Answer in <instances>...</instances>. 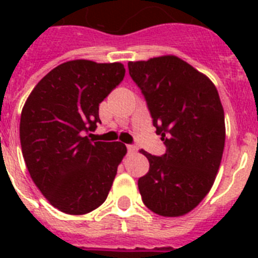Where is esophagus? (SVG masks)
<instances>
[{
	"mask_svg": "<svg viewBox=\"0 0 258 258\" xmlns=\"http://www.w3.org/2000/svg\"><path fill=\"white\" fill-rule=\"evenodd\" d=\"M126 149H127V154H136L137 152V146H134V145H127L126 146Z\"/></svg>",
	"mask_w": 258,
	"mask_h": 258,
	"instance_id": "esophagus-1",
	"label": "esophagus"
}]
</instances>
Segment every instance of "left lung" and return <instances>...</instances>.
<instances>
[{
    "mask_svg": "<svg viewBox=\"0 0 258 258\" xmlns=\"http://www.w3.org/2000/svg\"><path fill=\"white\" fill-rule=\"evenodd\" d=\"M129 75L141 89L152 124L166 147L149 159L138 179L142 202L154 213L178 217L206 198L225 147V115L217 89L206 75L174 55L129 61Z\"/></svg>",
    "mask_w": 258,
    "mask_h": 258,
    "instance_id": "obj_1",
    "label": "left lung"
}]
</instances>
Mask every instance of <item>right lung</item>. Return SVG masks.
<instances>
[{
  "label": "right lung",
  "instance_id": "right-lung-1",
  "mask_svg": "<svg viewBox=\"0 0 258 258\" xmlns=\"http://www.w3.org/2000/svg\"><path fill=\"white\" fill-rule=\"evenodd\" d=\"M121 63L71 60L35 86L20 116V145L32 179L52 207L85 214L107 199L126 154L121 142H93L99 103L121 83Z\"/></svg>",
  "mask_w": 258,
  "mask_h": 258
}]
</instances>
